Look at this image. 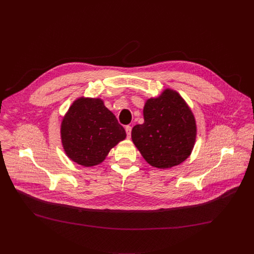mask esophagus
I'll return each mask as SVG.
<instances>
[{
	"label": "esophagus",
	"instance_id": "34e87169",
	"mask_svg": "<svg viewBox=\"0 0 254 254\" xmlns=\"http://www.w3.org/2000/svg\"><path fill=\"white\" fill-rule=\"evenodd\" d=\"M126 132H127V136L129 138L130 134H131V127L130 126L126 127Z\"/></svg>",
	"mask_w": 254,
	"mask_h": 254
}]
</instances>
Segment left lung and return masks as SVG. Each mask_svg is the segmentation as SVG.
<instances>
[{
  "label": "left lung",
  "mask_w": 254,
  "mask_h": 254,
  "mask_svg": "<svg viewBox=\"0 0 254 254\" xmlns=\"http://www.w3.org/2000/svg\"><path fill=\"white\" fill-rule=\"evenodd\" d=\"M144 122L131 129L135 147L150 165L172 168L191 154L196 138V123L190 108L172 89L148 99L143 107Z\"/></svg>",
  "instance_id": "1"
}]
</instances>
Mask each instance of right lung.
I'll use <instances>...</instances> for the list:
<instances>
[{"label": "right lung", "mask_w": 254, "mask_h": 254, "mask_svg": "<svg viewBox=\"0 0 254 254\" xmlns=\"http://www.w3.org/2000/svg\"><path fill=\"white\" fill-rule=\"evenodd\" d=\"M126 135L115 115L98 98L81 97L74 101L61 125L65 153L84 167L101 163Z\"/></svg>", "instance_id": "right-lung-1"}]
</instances>
